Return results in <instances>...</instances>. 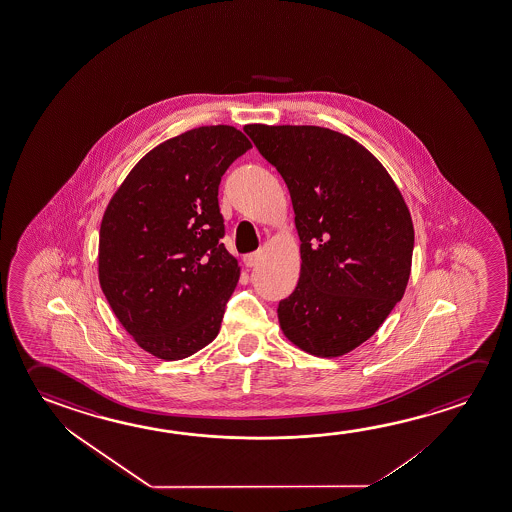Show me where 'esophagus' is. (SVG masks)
<instances>
[{
	"label": "esophagus",
	"mask_w": 512,
	"mask_h": 512,
	"mask_svg": "<svg viewBox=\"0 0 512 512\" xmlns=\"http://www.w3.org/2000/svg\"><path fill=\"white\" fill-rule=\"evenodd\" d=\"M260 255L259 253H248V255H244V264H246V268H253V266H257V262H259Z\"/></svg>",
	"instance_id": "obj_1"
}]
</instances>
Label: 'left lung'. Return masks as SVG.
I'll list each match as a JSON object with an SVG mask.
<instances>
[{"mask_svg":"<svg viewBox=\"0 0 512 512\" xmlns=\"http://www.w3.org/2000/svg\"><path fill=\"white\" fill-rule=\"evenodd\" d=\"M284 177L301 271L278 305L285 337L337 358L369 340L408 285L415 230L385 166L346 134L319 126H244Z\"/></svg>","mask_w":512,"mask_h":512,"instance_id":"8db88e82","label":"left lung"}]
</instances>
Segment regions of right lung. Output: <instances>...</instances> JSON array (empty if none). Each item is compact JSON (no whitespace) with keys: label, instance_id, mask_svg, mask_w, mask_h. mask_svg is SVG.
<instances>
[{"label":"right lung","instance_id":"1","mask_svg":"<svg viewBox=\"0 0 512 512\" xmlns=\"http://www.w3.org/2000/svg\"><path fill=\"white\" fill-rule=\"evenodd\" d=\"M252 143L232 126H202L159 143L104 211L99 284L143 351L182 360L220 333L236 289V257L220 243L221 177Z\"/></svg>","mask_w":512,"mask_h":512}]
</instances>
